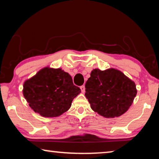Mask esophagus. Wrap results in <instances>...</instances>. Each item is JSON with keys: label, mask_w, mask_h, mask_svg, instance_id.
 <instances>
[{"label": "esophagus", "mask_w": 159, "mask_h": 159, "mask_svg": "<svg viewBox=\"0 0 159 159\" xmlns=\"http://www.w3.org/2000/svg\"><path fill=\"white\" fill-rule=\"evenodd\" d=\"M80 90H81V92H82L83 93H85V85H81V86H80Z\"/></svg>", "instance_id": "1"}]
</instances>
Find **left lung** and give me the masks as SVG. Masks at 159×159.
Masks as SVG:
<instances>
[{
  "label": "left lung",
  "mask_w": 159,
  "mask_h": 159,
  "mask_svg": "<svg viewBox=\"0 0 159 159\" xmlns=\"http://www.w3.org/2000/svg\"><path fill=\"white\" fill-rule=\"evenodd\" d=\"M136 94L134 83L114 69H94L85 83V95L91 108L106 118L118 117L127 111Z\"/></svg>",
  "instance_id": "obj_1"
}]
</instances>
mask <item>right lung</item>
<instances>
[{
    "label": "right lung",
    "mask_w": 159,
    "mask_h": 159,
    "mask_svg": "<svg viewBox=\"0 0 159 159\" xmlns=\"http://www.w3.org/2000/svg\"><path fill=\"white\" fill-rule=\"evenodd\" d=\"M80 93L71 76L61 69L44 68L24 84L23 95L35 112L56 117L66 111Z\"/></svg>",
    "instance_id": "right-lung-1"
}]
</instances>
